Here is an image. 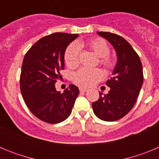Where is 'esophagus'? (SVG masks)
<instances>
[{
  "mask_svg": "<svg viewBox=\"0 0 159 159\" xmlns=\"http://www.w3.org/2000/svg\"><path fill=\"white\" fill-rule=\"evenodd\" d=\"M88 91V88H80V92H84V93H85V92H87Z\"/></svg>",
  "mask_w": 159,
  "mask_h": 159,
  "instance_id": "1",
  "label": "esophagus"
}]
</instances>
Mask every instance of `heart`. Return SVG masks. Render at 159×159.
<instances>
[{
    "instance_id": "1",
    "label": "heart",
    "mask_w": 159,
    "mask_h": 159,
    "mask_svg": "<svg viewBox=\"0 0 159 159\" xmlns=\"http://www.w3.org/2000/svg\"><path fill=\"white\" fill-rule=\"evenodd\" d=\"M89 49L99 58V64L106 69H112L115 66V60L109 56L110 48L105 40L102 38H95L87 41H79L71 43L64 53V61L67 66L71 69L76 68L80 64V48ZM103 72L99 68H81L73 75L74 84L83 88H90L103 79Z\"/></svg>"
}]
</instances>
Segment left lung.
Segmentation results:
<instances>
[{"instance_id":"1","label":"left lung","mask_w":159,"mask_h":159,"mask_svg":"<svg viewBox=\"0 0 159 159\" xmlns=\"http://www.w3.org/2000/svg\"><path fill=\"white\" fill-rule=\"evenodd\" d=\"M97 34L113 45L117 63L113 77L106 82L111 90L106 95L99 92V99L92 103V109L103 121H116L126 116L135 104L143 82V66L139 55L124 38L107 32Z\"/></svg>"}]
</instances>
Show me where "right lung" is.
<instances>
[{"label": "right lung", "instance_id": "1", "mask_svg": "<svg viewBox=\"0 0 159 159\" xmlns=\"http://www.w3.org/2000/svg\"><path fill=\"white\" fill-rule=\"evenodd\" d=\"M78 34L56 32L41 38L25 54L20 77V88L25 104L38 119L48 123L65 120L71 112L79 88L70 84L63 93L55 84L62 78L64 53Z\"/></svg>", "mask_w": 159, "mask_h": 159}]
</instances>
